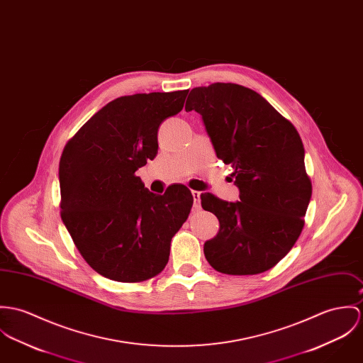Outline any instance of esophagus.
Masks as SVG:
<instances>
[{
    "label": "esophagus",
    "instance_id": "34e87169",
    "mask_svg": "<svg viewBox=\"0 0 363 363\" xmlns=\"http://www.w3.org/2000/svg\"><path fill=\"white\" fill-rule=\"evenodd\" d=\"M191 196L194 198V209H199L201 208V193L199 191H191Z\"/></svg>",
    "mask_w": 363,
    "mask_h": 363
}]
</instances>
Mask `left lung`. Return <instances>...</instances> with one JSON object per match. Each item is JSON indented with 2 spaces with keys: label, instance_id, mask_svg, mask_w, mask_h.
I'll return each mask as SVG.
<instances>
[{
  "label": "left lung",
  "instance_id": "1",
  "mask_svg": "<svg viewBox=\"0 0 363 363\" xmlns=\"http://www.w3.org/2000/svg\"><path fill=\"white\" fill-rule=\"evenodd\" d=\"M186 111L202 116L216 157L231 165L240 201L203 193L201 205L219 220L203 244L209 264L225 274H258L279 264L303 229L312 183L294 125L251 89L233 83L196 87Z\"/></svg>",
  "mask_w": 363,
  "mask_h": 363
}]
</instances>
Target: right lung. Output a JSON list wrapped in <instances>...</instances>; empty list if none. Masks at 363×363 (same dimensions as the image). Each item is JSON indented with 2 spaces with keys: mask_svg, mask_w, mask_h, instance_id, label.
Returning a JSON list of instances; mask_svg holds the SVG:
<instances>
[{
  "mask_svg": "<svg viewBox=\"0 0 363 363\" xmlns=\"http://www.w3.org/2000/svg\"><path fill=\"white\" fill-rule=\"evenodd\" d=\"M189 90L111 101L67 143L60 161L61 218L84 261L101 276L140 283L160 274L172 237L194 198L184 184L164 196L135 170L158 154V129L179 113Z\"/></svg>",
  "mask_w": 363,
  "mask_h": 363,
  "instance_id": "add662e5",
  "label": "right lung"
}]
</instances>
